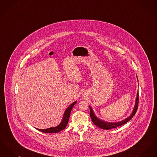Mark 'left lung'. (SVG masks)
I'll return each mask as SVG.
<instances>
[{"instance_id": "1", "label": "left lung", "mask_w": 157, "mask_h": 157, "mask_svg": "<svg viewBox=\"0 0 157 157\" xmlns=\"http://www.w3.org/2000/svg\"><path fill=\"white\" fill-rule=\"evenodd\" d=\"M136 78H137V80H138L137 76H136ZM138 101H139V94H138V92L137 94H136L135 103L134 107L132 112L131 113L130 116L127 117V118H125V120H122L120 122H106V121H104V120H101L100 118H98L95 115V114L94 113L91 106H90V118L92 119L93 123L95 125H97V127L101 128V129H111L112 128H117V127H120V126H121V125L125 124V123H127V122H128L129 121H130L133 118V117L134 116L135 113L136 112V111H137V109H138Z\"/></svg>"}]
</instances>
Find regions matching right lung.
Masks as SVG:
<instances>
[{"instance_id":"add662e5","label":"right lung","mask_w":157,"mask_h":157,"mask_svg":"<svg viewBox=\"0 0 157 157\" xmlns=\"http://www.w3.org/2000/svg\"><path fill=\"white\" fill-rule=\"evenodd\" d=\"M76 102H77L76 101L74 102L72 104H71L67 107V109L64 112L62 120L58 125H57L56 127H51V128H49L47 129H38V128H36V129L38 131H41L44 133H57V132H59L60 131H61L62 130L64 129L67 125L72 109L74 107V106L75 105V104L76 103Z\"/></svg>"}]
</instances>
